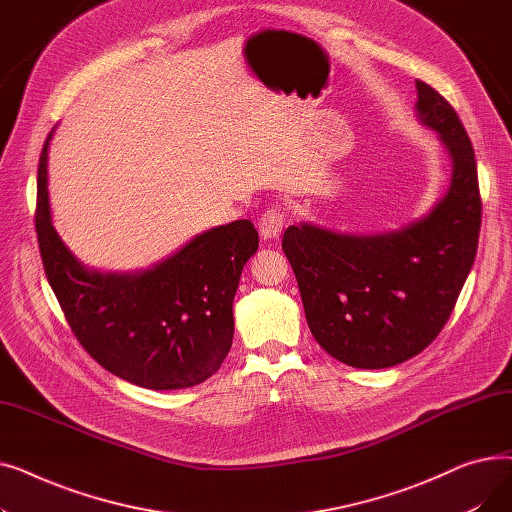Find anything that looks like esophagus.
I'll use <instances>...</instances> for the list:
<instances>
[{
  "instance_id": "34e87169",
  "label": "esophagus",
  "mask_w": 512,
  "mask_h": 512,
  "mask_svg": "<svg viewBox=\"0 0 512 512\" xmlns=\"http://www.w3.org/2000/svg\"><path fill=\"white\" fill-rule=\"evenodd\" d=\"M284 211L282 209H267L259 218V234L263 240L278 238L284 228Z\"/></svg>"
}]
</instances>
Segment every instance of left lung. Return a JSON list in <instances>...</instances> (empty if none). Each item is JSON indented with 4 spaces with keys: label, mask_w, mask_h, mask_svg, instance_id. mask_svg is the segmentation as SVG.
Masks as SVG:
<instances>
[{
    "label": "left lung",
    "mask_w": 512,
    "mask_h": 512,
    "mask_svg": "<svg viewBox=\"0 0 512 512\" xmlns=\"http://www.w3.org/2000/svg\"><path fill=\"white\" fill-rule=\"evenodd\" d=\"M417 118L452 159L446 195L423 220L386 234L286 228L313 338L334 359L384 369L419 355L448 321L471 272L481 228L475 151L454 107L417 80Z\"/></svg>",
    "instance_id": "left-lung-1"
}]
</instances>
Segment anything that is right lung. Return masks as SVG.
<instances>
[{"label": "right lung", "instance_id": "add662e5", "mask_svg": "<svg viewBox=\"0 0 512 512\" xmlns=\"http://www.w3.org/2000/svg\"><path fill=\"white\" fill-rule=\"evenodd\" d=\"M37 172L35 228L49 286L85 351L118 378L149 390L191 388L220 369L234 336L232 301L259 236L236 220L195 236L137 274H101L76 261L51 224L47 149Z\"/></svg>", "mask_w": 512, "mask_h": 512}]
</instances>
